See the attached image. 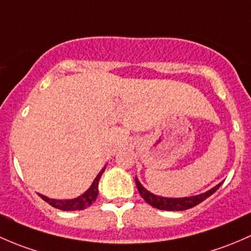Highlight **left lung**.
Returning <instances> with one entry per match:
<instances>
[{
	"mask_svg": "<svg viewBox=\"0 0 251 251\" xmlns=\"http://www.w3.org/2000/svg\"><path fill=\"white\" fill-rule=\"evenodd\" d=\"M135 183L140 196L150 204V205H152L153 208L161 209V210L179 211V210H186V209L193 208V206H196L197 204L203 202L204 200L210 197V196L213 195L219 187H220L222 182L219 183V185H216L215 187H213L211 190L202 193V195L193 196V197H183V198H167V197H161V196L153 195V193L147 191L146 188L139 182L138 177H135Z\"/></svg>",
	"mask_w": 251,
	"mask_h": 251,
	"instance_id": "obj_1",
	"label": "left lung"
}]
</instances>
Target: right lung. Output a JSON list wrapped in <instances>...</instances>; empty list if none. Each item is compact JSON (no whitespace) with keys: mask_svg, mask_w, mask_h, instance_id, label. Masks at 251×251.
<instances>
[{"mask_svg":"<svg viewBox=\"0 0 251 251\" xmlns=\"http://www.w3.org/2000/svg\"><path fill=\"white\" fill-rule=\"evenodd\" d=\"M105 169H106V165H105V167L100 170V173L97 175V177L94 179V181H93L92 186L88 188L86 192H84L82 196H79V197L75 198V200H64V201L63 200H51V198L46 197V196L40 195V193H38V196H40V197L42 198L45 202L50 204L51 206H54V208H56V209H61V210H65V211L83 210V209H86L87 206L92 205V203L95 202V200H97L98 193H99L98 185H99V180H100V177H101L102 173H104Z\"/></svg>","mask_w":251,"mask_h":251,"instance_id":"right-lung-1","label":"right lung"}]
</instances>
